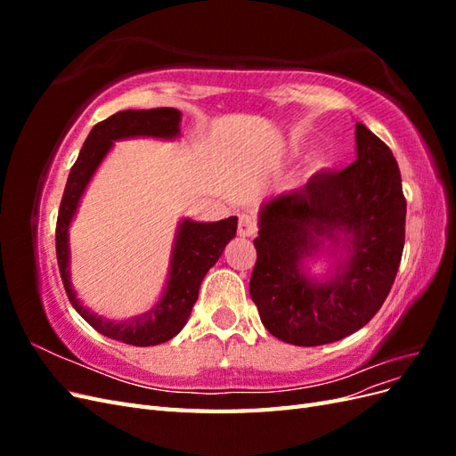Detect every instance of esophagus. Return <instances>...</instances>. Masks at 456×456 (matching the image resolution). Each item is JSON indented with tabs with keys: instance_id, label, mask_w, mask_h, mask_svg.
<instances>
[{
	"instance_id": "1",
	"label": "esophagus",
	"mask_w": 456,
	"mask_h": 456,
	"mask_svg": "<svg viewBox=\"0 0 456 456\" xmlns=\"http://www.w3.org/2000/svg\"><path fill=\"white\" fill-rule=\"evenodd\" d=\"M258 226H256V220L251 215H241L240 216V224H238V233L241 238H253L256 233Z\"/></svg>"
}]
</instances>
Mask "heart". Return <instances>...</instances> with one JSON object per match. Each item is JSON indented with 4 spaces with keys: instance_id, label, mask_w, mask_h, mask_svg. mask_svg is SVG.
<instances>
[{
    "instance_id": "1",
    "label": "heart",
    "mask_w": 456,
    "mask_h": 456,
    "mask_svg": "<svg viewBox=\"0 0 456 456\" xmlns=\"http://www.w3.org/2000/svg\"><path fill=\"white\" fill-rule=\"evenodd\" d=\"M325 165V159L323 158H315L314 161H312V169H322Z\"/></svg>"
}]
</instances>
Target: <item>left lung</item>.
Returning <instances> with one entry per match:
<instances>
[{
	"label": "left lung",
	"instance_id": "obj_1",
	"mask_svg": "<svg viewBox=\"0 0 456 456\" xmlns=\"http://www.w3.org/2000/svg\"><path fill=\"white\" fill-rule=\"evenodd\" d=\"M355 142L357 158L346 169L314 175L305 188L272 198L260 211L249 293L262 325L295 346L335 342L367 325L402 262L407 201L397 161L363 123H355ZM322 239L351 251L323 284L299 270Z\"/></svg>",
	"mask_w": 456,
	"mask_h": 456
}]
</instances>
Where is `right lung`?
Returning <instances> with one entry per match:
<instances>
[{"mask_svg": "<svg viewBox=\"0 0 456 456\" xmlns=\"http://www.w3.org/2000/svg\"><path fill=\"white\" fill-rule=\"evenodd\" d=\"M181 112L175 108H154V110H123L108 119L96 123L86 139L76 163L68 175L66 188L61 201L57 218V262L61 278L76 312L101 335L114 338L133 346H154L171 340L181 333V329L188 322L190 312L194 308L200 285L205 273L223 255L226 243L236 236L238 216H230L218 223H194L184 220L178 228L176 243L171 258L169 283L158 305L148 314L133 317L127 322H110L94 315L87 308L81 306L70 285V272H68V228L76 215L77 203L84 194L91 176L94 175L108 150L114 141L129 139V136H158V139H173L181 129Z\"/></svg>", "mask_w": 456, "mask_h": 456, "instance_id": "obj_1", "label": "right lung"}]
</instances>
